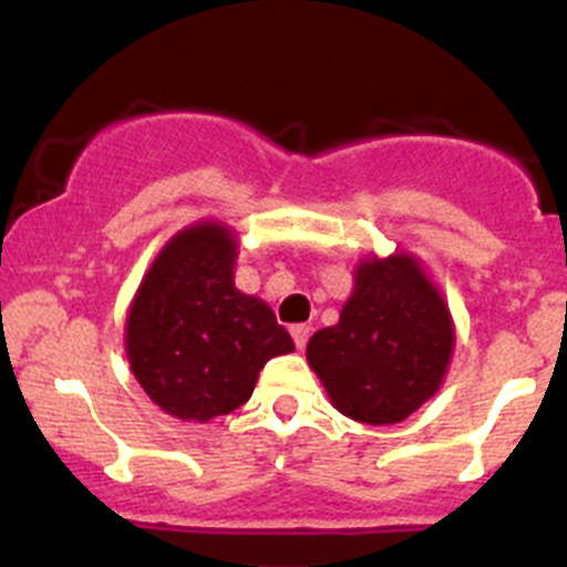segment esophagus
I'll use <instances>...</instances> for the list:
<instances>
[{"mask_svg":"<svg viewBox=\"0 0 567 567\" xmlns=\"http://www.w3.org/2000/svg\"><path fill=\"white\" fill-rule=\"evenodd\" d=\"M310 326L307 323H296V326H290V334H293V342H296V348H305L307 346V340H310Z\"/></svg>","mask_w":567,"mask_h":567,"instance_id":"34e87169","label":"esophagus"}]
</instances>
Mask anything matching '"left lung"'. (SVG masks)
<instances>
[{
  "label": "left lung",
  "mask_w": 567,
  "mask_h": 567,
  "mask_svg": "<svg viewBox=\"0 0 567 567\" xmlns=\"http://www.w3.org/2000/svg\"><path fill=\"white\" fill-rule=\"evenodd\" d=\"M455 351L442 290L409 251L370 255L334 326L307 342V362L340 414L394 425L439 392Z\"/></svg>",
  "instance_id": "1"
}]
</instances>
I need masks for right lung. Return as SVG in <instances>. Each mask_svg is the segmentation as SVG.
<instances>
[{"instance_id": "obj_1", "label": "right lung", "mask_w": 567, "mask_h": 567, "mask_svg": "<svg viewBox=\"0 0 567 567\" xmlns=\"http://www.w3.org/2000/svg\"><path fill=\"white\" fill-rule=\"evenodd\" d=\"M238 238L214 219L175 233L125 318V357L147 398L183 422L230 414L268 359L293 351L271 307L236 288Z\"/></svg>"}]
</instances>
